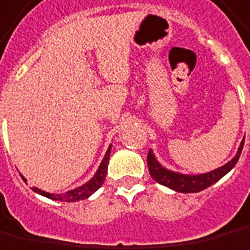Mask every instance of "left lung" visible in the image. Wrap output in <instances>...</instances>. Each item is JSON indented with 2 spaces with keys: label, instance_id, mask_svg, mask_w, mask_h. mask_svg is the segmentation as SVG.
I'll use <instances>...</instances> for the list:
<instances>
[{
  "label": "left lung",
  "instance_id": "left-lung-1",
  "mask_svg": "<svg viewBox=\"0 0 250 250\" xmlns=\"http://www.w3.org/2000/svg\"><path fill=\"white\" fill-rule=\"evenodd\" d=\"M244 142H245V138L242 139L240 147L237 150V154L231 158V161H229L228 164H225L223 167H218V169H214L211 172L202 174H183L169 170L157 161L153 150L150 149L149 154H147V167H149L150 176L158 184L167 187L173 191L183 192V193H193V192L203 191L207 187L212 186L218 180L222 179L225 174L229 173L235 167V164L240 158L242 147H244Z\"/></svg>",
  "mask_w": 250,
  "mask_h": 250
}]
</instances>
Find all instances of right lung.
<instances>
[{
  "label": "right lung",
  "instance_id": "add662e5",
  "mask_svg": "<svg viewBox=\"0 0 250 250\" xmlns=\"http://www.w3.org/2000/svg\"><path fill=\"white\" fill-rule=\"evenodd\" d=\"M111 146H112V145H109L107 153L104 155V158H103V161H101L100 167L97 169V172L95 173V176L89 180L88 183H85L83 186L77 187L74 189L64 192V193H50V192L42 191V189L36 188V187H34L32 189H34L36 193L42 195V196H46V198L51 199V200H59V202H78V200L88 199L92 193H95V192L103 186V183H104V180H105V176H107L108 170V161H109V154H111ZM22 180L27 181L24 177H22Z\"/></svg>",
  "mask_w": 250,
  "mask_h": 250
}]
</instances>
